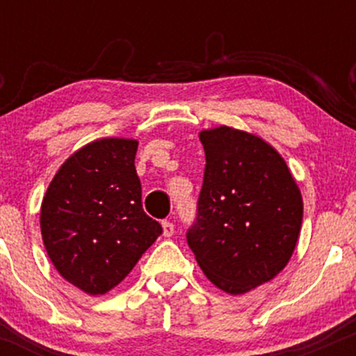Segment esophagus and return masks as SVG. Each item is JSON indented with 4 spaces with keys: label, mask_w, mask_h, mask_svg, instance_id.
<instances>
[{
    "label": "esophagus",
    "mask_w": 356,
    "mask_h": 356,
    "mask_svg": "<svg viewBox=\"0 0 356 356\" xmlns=\"http://www.w3.org/2000/svg\"><path fill=\"white\" fill-rule=\"evenodd\" d=\"M162 231H164L165 238H170L174 234V224L170 220H162Z\"/></svg>",
    "instance_id": "34e87169"
}]
</instances>
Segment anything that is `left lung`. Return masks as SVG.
Instances as JSON below:
<instances>
[{
	"label": "left lung",
	"instance_id": "8db88e82",
	"mask_svg": "<svg viewBox=\"0 0 356 356\" xmlns=\"http://www.w3.org/2000/svg\"><path fill=\"white\" fill-rule=\"evenodd\" d=\"M199 138L206 169L187 244L212 284L244 295L288 264L303 199L284 159L263 138L226 125Z\"/></svg>",
	"mask_w": 356,
	"mask_h": 356
}]
</instances>
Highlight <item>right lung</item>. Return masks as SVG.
<instances>
[{"instance_id": "obj_1", "label": "right lung", "mask_w": 356, "mask_h": 356, "mask_svg": "<svg viewBox=\"0 0 356 356\" xmlns=\"http://www.w3.org/2000/svg\"><path fill=\"white\" fill-rule=\"evenodd\" d=\"M137 140L100 138L67 159L48 186L40 226L53 266L88 295H105L162 234L142 209Z\"/></svg>"}]
</instances>
